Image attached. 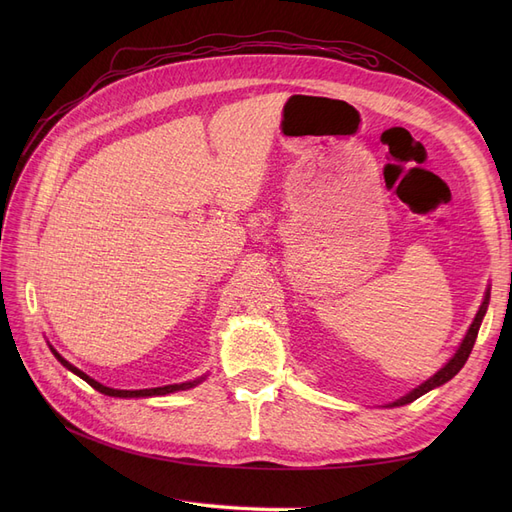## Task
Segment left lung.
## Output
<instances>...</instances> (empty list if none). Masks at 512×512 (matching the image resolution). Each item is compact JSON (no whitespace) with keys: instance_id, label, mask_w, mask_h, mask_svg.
Instances as JSON below:
<instances>
[{"instance_id":"1","label":"left lung","mask_w":512,"mask_h":512,"mask_svg":"<svg viewBox=\"0 0 512 512\" xmlns=\"http://www.w3.org/2000/svg\"><path fill=\"white\" fill-rule=\"evenodd\" d=\"M487 305H489V292H487V297H485V301H483V305H480V309H478V314H476V318H474V322H472V327H470V331H468V335H466V339H463L461 342V346H459V350L455 352V356L451 361H448L436 376L433 378H429L425 384H421L418 386V389H414L412 393H408L406 397H401L399 401H395L393 406H404V404H410V401H414V399H418L421 395H425L427 391H431V389H436V386H440V384H444V382H448L451 380L457 371L466 365V361H468V356H470V352H472V348H474V342H476V335H478V329H480V322H483V316H485V312H487Z\"/></svg>"}]
</instances>
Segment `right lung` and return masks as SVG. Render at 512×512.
Segmentation results:
<instances>
[{
    "label": "right lung",
    "instance_id": "obj_1",
    "mask_svg": "<svg viewBox=\"0 0 512 512\" xmlns=\"http://www.w3.org/2000/svg\"><path fill=\"white\" fill-rule=\"evenodd\" d=\"M53 350V348H51ZM53 354L57 356V361L68 367L72 374H76L79 378H83L89 386H94L96 391L104 393V395H111V397H153V395H168V393H175V391H185V389H192V386H196L200 380H194V382H183V384H166V386H156V389H138V391H121V389H111V386H104L100 382H96L94 378H89L87 374H83L81 369H76L74 365H70L64 356H59L55 350Z\"/></svg>",
    "mask_w": 512,
    "mask_h": 512
}]
</instances>
